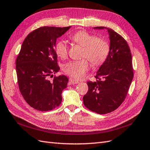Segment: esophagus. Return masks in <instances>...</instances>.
<instances>
[{
	"mask_svg": "<svg viewBox=\"0 0 150 150\" xmlns=\"http://www.w3.org/2000/svg\"><path fill=\"white\" fill-rule=\"evenodd\" d=\"M70 81H71V84H78L79 83V81L78 80H76V79H70Z\"/></svg>",
	"mask_w": 150,
	"mask_h": 150,
	"instance_id": "34e87169",
	"label": "esophagus"
}]
</instances>
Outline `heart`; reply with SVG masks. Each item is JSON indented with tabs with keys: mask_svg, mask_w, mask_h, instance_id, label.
I'll use <instances>...</instances> for the list:
<instances>
[{
	"mask_svg": "<svg viewBox=\"0 0 150 150\" xmlns=\"http://www.w3.org/2000/svg\"><path fill=\"white\" fill-rule=\"evenodd\" d=\"M76 44L83 47L81 56L87 58L80 60L71 61L64 65V72L76 79L83 78L89 69L87 59L94 66L102 64L108 55L110 47L107 42L100 38H97L85 31L76 32L71 37ZM55 51L59 57L65 58L67 56L68 48L66 42L59 40L55 45Z\"/></svg>",
	"mask_w": 150,
	"mask_h": 150,
	"instance_id": "obj_1",
	"label": "heart"
}]
</instances>
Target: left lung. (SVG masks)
I'll use <instances>...</instances> for the list:
<instances>
[{"label": "left lung", "mask_w": 150, "mask_h": 150, "mask_svg": "<svg viewBox=\"0 0 150 150\" xmlns=\"http://www.w3.org/2000/svg\"><path fill=\"white\" fill-rule=\"evenodd\" d=\"M110 39L107 58L96 72V81H88V91L83 100L86 108L99 114L114 111L124 101L133 78L132 54L127 42L118 33L106 27Z\"/></svg>", "instance_id": "1"}]
</instances>
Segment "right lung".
<instances>
[{"label":"right lung","mask_w":150,"mask_h":150,"mask_svg":"<svg viewBox=\"0 0 150 150\" xmlns=\"http://www.w3.org/2000/svg\"><path fill=\"white\" fill-rule=\"evenodd\" d=\"M70 28L44 26L30 33L22 43L16 60L18 84L25 101L38 110H52L61 104L69 79L65 75L54 76L52 81L49 78L59 70L56 40Z\"/></svg>","instance_id":"obj_1"}]
</instances>
